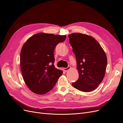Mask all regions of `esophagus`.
Returning <instances> with one entry per match:
<instances>
[{"instance_id": "esophagus-1", "label": "esophagus", "mask_w": 123, "mask_h": 123, "mask_svg": "<svg viewBox=\"0 0 123 123\" xmlns=\"http://www.w3.org/2000/svg\"><path fill=\"white\" fill-rule=\"evenodd\" d=\"M71 69V67L70 66H68L67 68H64V70L65 71L67 72V71H68V70H69Z\"/></svg>"}]
</instances>
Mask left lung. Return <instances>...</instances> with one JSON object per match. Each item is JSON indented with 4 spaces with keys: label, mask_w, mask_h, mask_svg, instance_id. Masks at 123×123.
I'll use <instances>...</instances> for the list:
<instances>
[{
    "label": "left lung",
    "mask_w": 123,
    "mask_h": 123,
    "mask_svg": "<svg viewBox=\"0 0 123 123\" xmlns=\"http://www.w3.org/2000/svg\"><path fill=\"white\" fill-rule=\"evenodd\" d=\"M69 43L75 55L78 80L72 86L83 92L98 88L105 76L107 58L105 51L93 37L80 33L69 35Z\"/></svg>",
    "instance_id": "obj_1"
}]
</instances>
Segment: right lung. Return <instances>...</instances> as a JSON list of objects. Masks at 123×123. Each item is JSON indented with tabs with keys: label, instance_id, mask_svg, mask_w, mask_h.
<instances>
[{
	"label": "right lung",
	"instance_id": "right-lung-1",
	"mask_svg": "<svg viewBox=\"0 0 123 123\" xmlns=\"http://www.w3.org/2000/svg\"><path fill=\"white\" fill-rule=\"evenodd\" d=\"M66 35L38 33L24 44L20 65L25 83L32 92L43 95L52 89L62 71L55 67L54 50Z\"/></svg>",
	"mask_w": 123,
	"mask_h": 123
}]
</instances>
